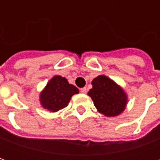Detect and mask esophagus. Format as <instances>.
<instances>
[{"mask_svg":"<svg viewBox=\"0 0 160 160\" xmlns=\"http://www.w3.org/2000/svg\"><path fill=\"white\" fill-rule=\"evenodd\" d=\"M87 90L86 87H83V88H81V89H80V92H82V93H87Z\"/></svg>","mask_w":160,"mask_h":160,"instance_id":"obj_1","label":"esophagus"}]
</instances>
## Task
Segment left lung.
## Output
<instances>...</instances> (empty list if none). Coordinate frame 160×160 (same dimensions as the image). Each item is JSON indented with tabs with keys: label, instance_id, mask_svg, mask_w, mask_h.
Segmentation results:
<instances>
[{
	"label": "left lung",
	"instance_id": "obj_1",
	"mask_svg": "<svg viewBox=\"0 0 160 160\" xmlns=\"http://www.w3.org/2000/svg\"><path fill=\"white\" fill-rule=\"evenodd\" d=\"M92 88L88 92L95 107L106 117H116L122 113L127 104V96L113 80L99 75L92 80Z\"/></svg>",
	"mask_w": 160,
	"mask_h": 160
}]
</instances>
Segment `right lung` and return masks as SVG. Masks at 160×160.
Segmentation results:
<instances>
[{
	"mask_svg": "<svg viewBox=\"0 0 160 160\" xmlns=\"http://www.w3.org/2000/svg\"><path fill=\"white\" fill-rule=\"evenodd\" d=\"M79 93L78 88L62 76L53 77L40 95L42 107L52 112L62 110L68 104L73 94Z\"/></svg>",
	"mask_w": 160,
	"mask_h": 160,
	"instance_id": "right-lung-1",
	"label": "right lung"
}]
</instances>
